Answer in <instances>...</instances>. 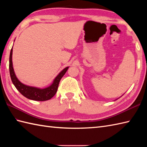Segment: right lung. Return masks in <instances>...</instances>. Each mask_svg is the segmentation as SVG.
Returning a JSON list of instances; mask_svg holds the SVG:
<instances>
[{
  "mask_svg": "<svg viewBox=\"0 0 147 147\" xmlns=\"http://www.w3.org/2000/svg\"><path fill=\"white\" fill-rule=\"evenodd\" d=\"M13 47V46H12ZM12 48L11 50L10 56H9V72L12 83L14 84L16 88L20 92L22 95L26 98L33 100L36 101H45L52 98L57 91L58 86L61 79L66 73L69 67L64 68L59 73L58 75L55 78L53 81V83L49 86L45 88H39L36 87L24 85L20 82L16 76L13 65L12 61Z\"/></svg>",
  "mask_w": 147,
  "mask_h": 147,
  "instance_id": "right-lung-1",
  "label": "right lung"
}]
</instances>
